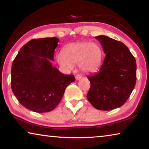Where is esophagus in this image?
Listing matches in <instances>:
<instances>
[{
	"mask_svg": "<svg viewBox=\"0 0 149 149\" xmlns=\"http://www.w3.org/2000/svg\"><path fill=\"white\" fill-rule=\"evenodd\" d=\"M75 79H76L77 80H79L82 79V76H81V75L77 74V75H76V77H75Z\"/></svg>",
	"mask_w": 149,
	"mask_h": 149,
	"instance_id": "esophagus-1",
	"label": "esophagus"
}]
</instances>
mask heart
Masks as SVG:
<instances>
[{"mask_svg": "<svg viewBox=\"0 0 149 149\" xmlns=\"http://www.w3.org/2000/svg\"><path fill=\"white\" fill-rule=\"evenodd\" d=\"M103 60V50L96 43L77 42L69 43L57 56V61L66 70L74 69L79 64L83 72L94 73L100 69Z\"/></svg>", "mask_w": 149, "mask_h": 149, "instance_id": "b5f03b06", "label": "heart"}]
</instances>
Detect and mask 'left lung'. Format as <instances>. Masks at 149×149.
I'll return each mask as SVG.
<instances>
[{
	"mask_svg": "<svg viewBox=\"0 0 149 149\" xmlns=\"http://www.w3.org/2000/svg\"><path fill=\"white\" fill-rule=\"evenodd\" d=\"M106 54L98 72L88 79L91 88L87 99L99 110L109 111L125 103L136 84V64L128 47L106 36L95 37Z\"/></svg>",
	"mask_w": 149,
	"mask_h": 149,
	"instance_id": "1",
	"label": "left lung"
}]
</instances>
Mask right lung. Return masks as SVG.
<instances>
[{
    "label": "right lung",
    "mask_w": 149,
    "mask_h": 149,
    "mask_svg": "<svg viewBox=\"0 0 149 149\" xmlns=\"http://www.w3.org/2000/svg\"><path fill=\"white\" fill-rule=\"evenodd\" d=\"M57 38L33 39L20 49L11 70V87L24 107L38 113L54 109L61 100L66 88L74 81L53 67Z\"/></svg>",
    "instance_id": "right-lung-1"
}]
</instances>
